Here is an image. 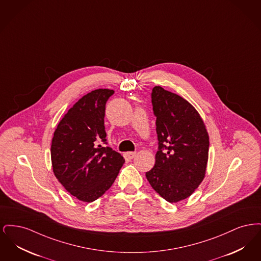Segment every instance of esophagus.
<instances>
[{"label": "esophagus", "mask_w": 261, "mask_h": 261, "mask_svg": "<svg viewBox=\"0 0 261 261\" xmlns=\"http://www.w3.org/2000/svg\"><path fill=\"white\" fill-rule=\"evenodd\" d=\"M126 156L129 159V160H132L136 156V152L135 151H129V152H126Z\"/></svg>", "instance_id": "esophagus-1"}]
</instances>
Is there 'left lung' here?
<instances>
[{
    "label": "left lung",
    "mask_w": 261,
    "mask_h": 261,
    "mask_svg": "<svg viewBox=\"0 0 261 261\" xmlns=\"http://www.w3.org/2000/svg\"><path fill=\"white\" fill-rule=\"evenodd\" d=\"M151 105L159 148L146 177L161 197L177 202L190 197L204 178L208 134L199 112L182 97L155 86Z\"/></svg>",
    "instance_id": "8db88e82"
}]
</instances>
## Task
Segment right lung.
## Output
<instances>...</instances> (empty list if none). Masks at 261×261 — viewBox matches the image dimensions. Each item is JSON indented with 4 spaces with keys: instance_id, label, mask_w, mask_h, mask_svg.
Wrapping results in <instances>:
<instances>
[{
    "instance_id": "right-lung-1",
    "label": "right lung",
    "mask_w": 261,
    "mask_h": 261,
    "mask_svg": "<svg viewBox=\"0 0 261 261\" xmlns=\"http://www.w3.org/2000/svg\"><path fill=\"white\" fill-rule=\"evenodd\" d=\"M114 91L98 89L82 97L58 125L50 146L57 179L77 199L92 202L111 187L124 163L108 147L106 105Z\"/></svg>"
}]
</instances>
